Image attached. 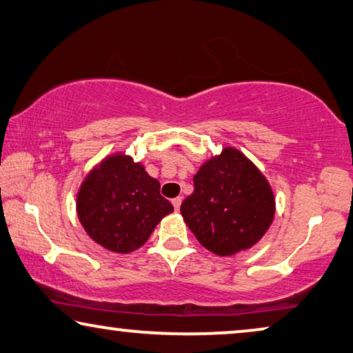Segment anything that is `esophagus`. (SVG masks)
Wrapping results in <instances>:
<instances>
[{
	"label": "esophagus",
	"mask_w": 353,
	"mask_h": 353,
	"mask_svg": "<svg viewBox=\"0 0 353 353\" xmlns=\"http://www.w3.org/2000/svg\"><path fill=\"white\" fill-rule=\"evenodd\" d=\"M181 204H182V198L181 196H177V198L172 199V206H174L176 210H179V208H181Z\"/></svg>",
	"instance_id": "obj_1"
}]
</instances>
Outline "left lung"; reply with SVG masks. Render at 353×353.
I'll return each mask as SVG.
<instances>
[{
  "mask_svg": "<svg viewBox=\"0 0 353 353\" xmlns=\"http://www.w3.org/2000/svg\"><path fill=\"white\" fill-rule=\"evenodd\" d=\"M182 217L199 244L217 255L250 249L270 228L274 194L265 176L239 150L227 149L199 168Z\"/></svg>",
  "mask_w": 353,
  "mask_h": 353,
  "instance_id": "left-lung-1",
  "label": "left lung"
}]
</instances>
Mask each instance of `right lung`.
I'll return each mask as SVG.
<instances>
[{
    "label": "right lung",
    "instance_id": "1",
    "mask_svg": "<svg viewBox=\"0 0 353 353\" xmlns=\"http://www.w3.org/2000/svg\"><path fill=\"white\" fill-rule=\"evenodd\" d=\"M172 210V204L160 194V182L125 155L101 161L77 193L83 230L94 243L117 254L139 249Z\"/></svg>",
    "mask_w": 353,
    "mask_h": 353
}]
</instances>
